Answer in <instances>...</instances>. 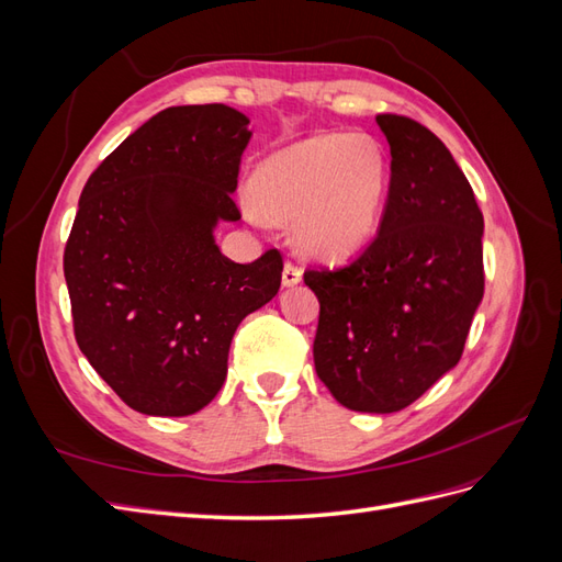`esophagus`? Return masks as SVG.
Wrapping results in <instances>:
<instances>
[{
	"label": "esophagus",
	"mask_w": 562,
	"mask_h": 562,
	"mask_svg": "<svg viewBox=\"0 0 562 562\" xmlns=\"http://www.w3.org/2000/svg\"><path fill=\"white\" fill-rule=\"evenodd\" d=\"M281 281H283V285H285V288L297 285V283L302 281V269H300V265H295V262H285Z\"/></svg>",
	"instance_id": "esophagus-1"
}]
</instances>
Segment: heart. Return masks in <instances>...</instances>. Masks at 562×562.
I'll list each match as a JSON object with an SVG mask.
<instances>
[{
	"label": "heart",
	"instance_id": "heart-1",
	"mask_svg": "<svg viewBox=\"0 0 562 562\" xmlns=\"http://www.w3.org/2000/svg\"><path fill=\"white\" fill-rule=\"evenodd\" d=\"M386 184V155L368 133L310 135L260 161L248 182L258 211L293 220L297 246L328 260L368 244Z\"/></svg>",
	"mask_w": 562,
	"mask_h": 562
}]
</instances>
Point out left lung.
Segmentation results:
<instances>
[{"mask_svg": "<svg viewBox=\"0 0 562 562\" xmlns=\"http://www.w3.org/2000/svg\"><path fill=\"white\" fill-rule=\"evenodd\" d=\"M391 149L380 232L345 267H310L314 366L349 411L396 413L462 359L483 300V213L448 147L415 119L378 114Z\"/></svg>", "mask_w": 562, "mask_h": 562, "instance_id": "left-lung-1", "label": "left lung"}]
</instances>
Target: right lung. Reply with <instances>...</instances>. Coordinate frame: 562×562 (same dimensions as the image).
I'll return each mask as SVG.
<instances>
[{"label":"right lung","instance_id":"obj_1","mask_svg":"<svg viewBox=\"0 0 562 562\" xmlns=\"http://www.w3.org/2000/svg\"><path fill=\"white\" fill-rule=\"evenodd\" d=\"M248 116L168 108L83 184L63 269L81 353L133 411L194 415L227 378L239 323L279 293L277 248L239 265L215 246L241 217L232 192Z\"/></svg>","mask_w":562,"mask_h":562}]
</instances>
